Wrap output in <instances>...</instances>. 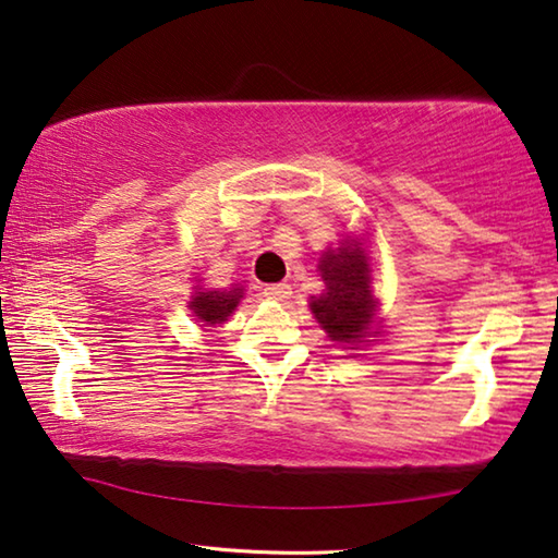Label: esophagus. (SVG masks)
<instances>
[{
	"mask_svg": "<svg viewBox=\"0 0 558 558\" xmlns=\"http://www.w3.org/2000/svg\"><path fill=\"white\" fill-rule=\"evenodd\" d=\"M263 295L268 300H278V303H286V300L293 295V288L288 282H276V286H268L263 290Z\"/></svg>",
	"mask_w": 558,
	"mask_h": 558,
	"instance_id": "obj_1",
	"label": "esophagus"
}]
</instances>
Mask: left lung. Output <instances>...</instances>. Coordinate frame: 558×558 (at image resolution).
<instances>
[{"label": "left lung", "mask_w": 558, "mask_h": 558, "mask_svg": "<svg viewBox=\"0 0 558 558\" xmlns=\"http://www.w3.org/2000/svg\"><path fill=\"white\" fill-rule=\"evenodd\" d=\"M320 276L325 293L311 303L317 323L335 342H360L369 330L375 303L369 295L367 260L357 243L344 241L335 251L323 253Z\"/></svg>", "instance_id": "left-lung-1"}]
</instances>
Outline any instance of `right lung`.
<instances>
[{
    "label": "right lung",
    "mask_w": 558,
    "mask_h": 558,
    "mask_svg": "<svg viewBox=\"0 0 558 558\" xmlns=\"http://www.w3.org/2000/svg\"><path fill=\"white\" fill-rule=\"evenodd\" d=\"M243 298V288H231V290H198L191 300V311L196 315L198 323L216 325L223 323L228 315H231L238 307V300Z\"/></svg>",
    "instance_id": "1"
}]
</instances>
